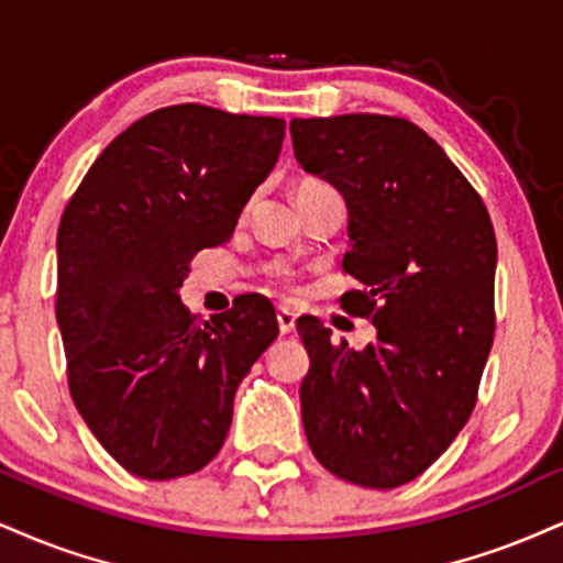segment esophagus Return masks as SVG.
Segmentation results:
<instances>
[{
    "mask_svg": "<svg viewBox=\"0 0 563 563\" xmlns=\"http://www.w3.org/2000/svg\"><path fill=\"white\" fill-rule=\"evenodd\" d=\"M277 328H280L283 335L294 333L296 328V311L290 307H277Z\"/></svg>",
    "mask_w": 563,
    "mask_h": 563,
    "instance_id": "34e87169",
    "label": "esophagus"
}]
</instances>
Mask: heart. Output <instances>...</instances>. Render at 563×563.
<instances>
[{
  "label": "heart",
  "mask_w": 563,
  "mask_h": 563,
  "mask_svg": "<svg viewBox=\"0 0 563 563\" xmlns=\"http://www.w3.org/2000/svg\"><path fill=\"white\" fill-rule=\"evenodd\" d=\"M320 186H324L322 180H299V183H296V188H294V196H296V194H301V191H309V188H320ZM273 275H277V277H286V275H288V269H286V267H275V269H273Z\"/></svg>",
  "instance_id": "b5f03b06"
}]
</instances>
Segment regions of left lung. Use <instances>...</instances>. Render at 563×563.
Masks as SVG:
<instances>
[{
	"mask_svg": "<svg viewBox=\"0 0 563 563\" xmlns=\"http://www.w3.org/2000/svg\"><path fill=\"white\" fill-rule=\"evenodd\" d=\"M294 154L341 191L362 283L341 309L367 317L377 343L330 341L309 317L301 419L324 470L388 490L422 475L477 404L496 330L498 246L490 214L422 128L388 114L290 120Z\"/></svg>",
	"mask_w": 563,
	"mask_h": 563,
	"instance_id": "left-lung-1",
	"label": "left lung"
}]
</instances>
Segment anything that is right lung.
I'll use <instances>...</instances> for the list:
<instances>
[{
	"label": "right lung",
	"instance_id": "add662e5",
	"mask_svg": "<svg viewBox=\"0 0 563 563\" xmlns=\"http://www.w3.org/2000/svg\"><path fill=\"white\" fill-rule=\"evenodd\" d=\"M283 135L280 118L162 107L120 133L67 201L57 230L67 385L88 430L135 477L212 462L235 390L277 338L262 296L199 320L178 288L201 249L230 241Z\"/></svg>",
	"mask_w": 563,
	"mask_h": 563
}]
</instances>
